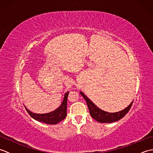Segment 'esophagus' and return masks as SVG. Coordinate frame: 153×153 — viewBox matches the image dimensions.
Wrapping results in <instances>:
<instances>
[{
    "label": "esophagus",
    "mask_w": 153,
    "mask_h": 153,
    "mask_svg": "<svg viewBox=\"0 0 153 153\" xmlns=\"http://www.w3.org/2000/svg\"><path fill=\"white\" fill-rule=\"evenodd\" d=\"M70 82H68L66 83L67 85H70V84H71V83H70Z\"/></svg>",
    "instance_id": "1"
}]
</instances>
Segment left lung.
<instances>
[{
  "label": "left lung",
  "instance_id": "1",
  "mask_svg": "<svg viewBox=\"0 0 153 153\" xmlns=\"http://www.w3.org/2000/svg\"><path fill=\"white\" fill-rule=\"evenodd\" d=\"M69 92H66L65 93L64 99L62 102L61 103L60 106L57 108L56 110H53V112L45 113V114H36L34 112H31L26 107H25V110H27L29 114L31 116L33 119L39 122H41L47 124H56L58 122H61L66 117L67 112V100H68V96Z\"/></svg>",
  "mask_w": 153,
  "mask_h": 153
}]
</instances>
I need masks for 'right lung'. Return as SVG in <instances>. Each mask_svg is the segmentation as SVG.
Returning a JSON list of instances; mask_svg holds the SVG:
<instances>
[{"instance_id":"add662e5","label":"right lung","mask_w":153,"mask_h":153,"mask_svg":"<svg viewBox=\"0 0 153 153\" xmlns=\"http://www.w3.org/2000/svg\"><path fill=\"white\" fill-rule=\"evenodd\" d=\"M80 94L81 95L83 96L84 99L85 100L91 116L93 119H95L97 122L100 123H112L118 121L119 120L122 118L129 112L133 103L132 102L128 107H126V108L122 110H120L119 112L110 113L104 111V110L98 108L88 97L85 96V94L82 91H80Z\"/></svg>"}]
</instances>
